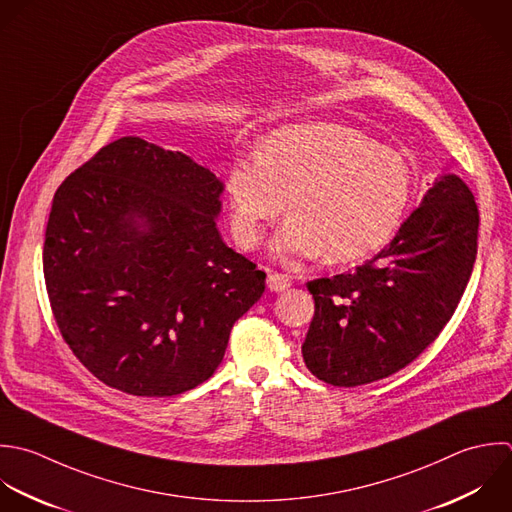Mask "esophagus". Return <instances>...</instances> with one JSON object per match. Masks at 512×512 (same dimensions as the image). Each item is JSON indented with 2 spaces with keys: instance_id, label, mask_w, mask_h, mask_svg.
I'll use <instances>...</instances> for the list:
<instances>
[{
  "instance_id": "esophagus-1",
  "label": "esophagus",
  "mask_w": 512,
  "mask_h": 512,
  "mask_svg": "<svg viewBox=\"0 0 512 512\" xmlns=\"http://www.w3.org/2000/svg\"><path fill=\"white\" fill-rule=\"evenodd\" d=\"M291 283H293V281H291V277H289L287 273L269 271V275H267V287H269L271 291H275V293L289 289V287H291Z\"/></svg>"
}]
</instances>
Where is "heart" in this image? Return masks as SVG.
<instances>
[{
	"label": "heart",
	"instance_id": "b5f03b06",
	"mask_svg": "<svg viewBox=\"0 0 512 512\" xmlns=\"http://www.w3.org/2000/svg\"><path fill=\"white\" fill-rule=\"evenodd\" d=\"M225 189L241 247H255L289 199L291 217L277 237V251L325 253L331 263H355L397 235L413 173L399 153L357 129L299 123L273 131L259 147V159H237Z\"/></svg>",
	"mask_w": 512,
	"mask_h": 512
}]
</instances>
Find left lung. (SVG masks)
Wrapping results in <instances>:
<instances>
[{
	"label": "left lung",
	"instance_id": "8db88e82",
	"mask_svg": "<svg viewBox=\"0 0 512 512\" xmlns=\"http://www.w3.org/2000/svg\"><path fill=\"white\" fill-rule=\"evenodd\" d=\"M477 239L471 189L441 175L381 253L353 273L307 283L315 299L301 347L307 369L329 385L359 387L413 363L453 317Z\"/></svg>",
	"mask_w": 512,
	"mask_h": 512
}]
</instances>
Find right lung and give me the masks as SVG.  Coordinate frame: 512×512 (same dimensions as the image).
<instances>
[{"label": "right lung", "instance_id": "right-lung-1", "mask_svg": "<svg viewBox=\"0 0 512 512\" xmlns=\"http://www.w3.org/2000/svg\"><path fill=\"white\" fill-rule=\"evenodd\" d=\"M223 183L141 137L101 147L55 191L43 275L61 337L107 387L173 397L207 381L265 273L217 229Z\"/></svg>", "mask_w": 512, "mask_h": 512}]
</instances>
